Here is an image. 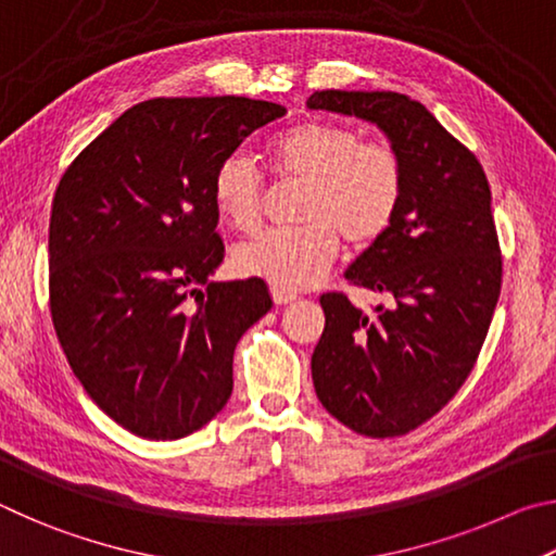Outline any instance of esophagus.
Wrapping results in <instances>:
<instances>
[{
	"label": "esophagus",
	"instance_id": "obj_1",
	"mask_svg": "<svg viewBox=\"0 0 556 556\" xmlns=\"http://www.w3.org/2000/svg\"><path fill=\"white\" fill-rule=\"evenodd\" d=\"M271 299H275V304L285 306V304H291V301H296V294H291V291H285V289H271Z\"/></svg>",
	"mask_w": 556,
	"mask_h": 556
}]
</instances>
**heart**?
I'll return each instance as SVG.
<instances>
[{
	"instance_id": "heart-1",
	"label": "heart",
	"mask_w": 556,
	"mask_h": 556,
	"mask_svg": "<svg viewBox=\"0 0 556 556\" xmlns=\"http://www.w3.org/2000/svg\"><path fill=\"white\" fill-rule=\"evenodd\" d=\"M267 156L281 184H304L301 225L265 232L235 250L232 265L242 277L267 281L271 289H312L336 262L341 235L351 244H370L400 211L402 159L390 144L363 142L355 127L301 122L271 139ZM213 201L235 230L257 228L265 178L248 154L232 152L215 168Z\"/></svg>"
}]
</instances>
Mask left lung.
Segmentation results:
<instances>
[{
	"instance_id": "8db88e82",
	"label": "left lung",
	"mask_w": 556,
	"mask_h": 556,
	"mask_svg": "<svg viewBox=\"0 0 556 556\" xmlns=\"http://www.w3.org/2000/svg\"><path fill=\"white\" fill-rule=\"evenodd\" d=\"M308 110L378 127L404 166L400 211L345 279L392 306L365 316L324 294L326 328L312 355L318 400L357 434L402 437L454 397L473 370L501 296L503 262L483 166L400 92L321 90Z\"/></svg>"
}]
</instances>
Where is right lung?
I'll use <instances>...</instances> for the list:
<instances>
[{
    "mask_svg": "<svg viewBox=\"0 0 556 556\" xmlns=\"http://www.w3.org/2000/svg\"><path fill=\"white\" fill-rule=\"evenodd\" d=\"M285 115L235 96L139 102L55 188V333L92 402L131 434L188 437L230 400L235 345L271 296L262 279L211 281L225 255L213 176L244 137Z\"/></svg>",
    "mask_w": 556,
    "mask_h": 556,
    "instance_id": "right-lung-1",
    "label": "right lung"
}]
</instances>
